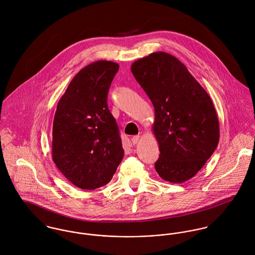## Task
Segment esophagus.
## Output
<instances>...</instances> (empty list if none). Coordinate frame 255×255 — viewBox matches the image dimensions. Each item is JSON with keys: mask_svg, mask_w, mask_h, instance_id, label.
I'll use <instances>...</instances> for the list:
<instances>
[{"mask_svg": "<svg viewBox=\"0 0 255 255\" xmlns=\"http://www.w3.org/2000/svg\"><path fill=\"white\" fill-rule=\"evenodd\" d=\"M140 140V136L139 135H136V136H133L132 138H131V141L133 142V144H136L138 141Z\"/></svg>", "mask_w": 255, "mask_h": 255, "instance_id": "34e87169", "label": "esophagus"}]
</instances>
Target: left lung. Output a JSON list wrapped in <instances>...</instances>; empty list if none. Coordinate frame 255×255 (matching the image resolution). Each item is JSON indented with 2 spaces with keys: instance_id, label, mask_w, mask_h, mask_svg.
Instances as JSON below:
<instances>
[{
  "instance_id": "left-lung-1",
  "label": "left lung",
  "mask_w": 255,
  "mask_h": 255,
  "mask_svg": "<svg viewBox=\"0 0 255 255\" xmlns=\"http://www.w3.org/2000/svg\"><path fill=\"white\" fill-rule=\"evenodd\" d=\"M131 71L154 108L152 131L160 151L155 170L167 182L184 183L217 147L219 120L213 103L187 67L167 53L134 61Z\"/></svg>"
}]
</instances>
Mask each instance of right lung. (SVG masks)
<instances>
[{
  "label": "right lung",
  "mask_w": 255,
  "mask_h": 255,
  "mask_svg": "<svg viewBox=\"0 0 255 255\" xmlns=\"http://www.w3.org/2000/svg\"><path fill=\"white\" fill-rule=\"evenodd\" d=\"M118 69L114 61L92 62L74 76L57 104L53 160L68 181L83 190L107 185L124 155L107 102Z\"/></svg>",
  "instance_id": "obj_1"
}]
</instances>
